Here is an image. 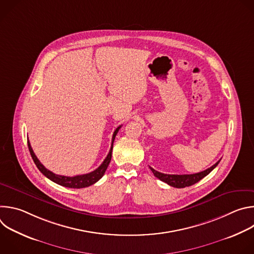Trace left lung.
Returning <instances> with one entry per match:
<instances>
[{
  "label": "left lung",
  "mask_w": 254,
  "mask_h": 254,
  "mask_svg": "<svg viewBox=\"0 0 254 254\" xmlns=\"http://www.w3.org/2000/svg\"><path fill=\"white\" fill-rule=\"evenodd\" d=\"M219 162H220V160L216 164H214L212 167L208 168L207 170H205L203 172L191 174V175H169V174L160 173L151 167H150V169L153 172V174L155 175V177H157L158 179L163 181V182L167 183L168 185L175 187V188H185V187L192 186V185L196 184L197 182H199L201 179L206 177L212 170H214V168H216V166L219 164Z\"/></svg>",
  "instance_id": "left-lung-1"
}]
</instances>
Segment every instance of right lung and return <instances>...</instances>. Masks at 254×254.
Listing matches in <instances>:
<instances>
[{
	"instance_id": "obj_1",
	"label": "right lung",
	"mask_w": 254,
	"mask_h": 254,
	"mask_svg": "<svg viewBox=\"0 0 254 254\" xmlns=\"http://www.w3.org/2000/svg\"><path fill=\"white\" fill-rule=\"evenodd\" d=\"M122 127V126H120L114 132L113 134V139H112V147L110 150V153H108L107 157L104 159V161L102 162V164L94 171L88 173V174H84V175H78V176H74V177H67V176H61V175H56L54 173H52L51 171L47 170L38 160V158L36 157V155L33 152V149L30 144V141L28 140V148L31 154V157L35 163V165L37 166V168L39 169V171L45 176L47 177L49 180H51L52 182L63 186V187H67V188H74V189H80V188H85V187H89L91 185H93L94 183H96L99 179L102 178V176L104 175L108 165L111 163L112 160V153H113V148H114V141L116 138L117 133L119 132L120 128Z\"/></svg>"
}]
</instances>
